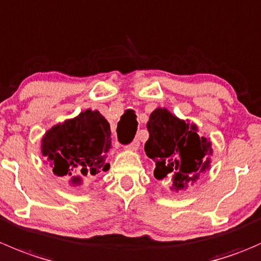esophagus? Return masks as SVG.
Returning <instances> with one entry per match:
<instances>
[{
	"label": "esophagus",
	"mask_w": 261,
	"mask_h": 261,
	"mask_svg": "<svg viewBox=\"0 0 261 261\" xmlns=\"http://www.w3.org/2000/svg\"><path fill=\"white\" fill-rule=\"evenodd\" d=\"M139 146H140V143H139V140H134L133 143H131L130 145L127 146V149L130 151H136L139 149Z\"/></svg>",
	"instance_id": "1"
}]
</instances>
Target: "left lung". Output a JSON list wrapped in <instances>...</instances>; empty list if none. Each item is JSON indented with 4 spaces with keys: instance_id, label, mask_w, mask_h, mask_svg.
<instances>
[{
    "instance_id": "1",
    "label": "left lung",
    "mask_w": 261,
    "mask_h": 261,
    "mask_svg": "<svg viewBox=\"0 0 261 261\" xmlns=\"http://www.w3.org/2000/svg\"><path fill=\"white\" fill-rule=\"evenodd\" d=\"M146 127L149 139L144 149L155 163L154 177L171 181V190H185L211 168L212 141L199 136L195 123L181 120L167 108H155Z\"/></svg>"
}]
</instances>
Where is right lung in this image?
Segmentation results:
<instances>
[{
  "label": "right lung",
  "instance_id": "right-lung-1",
  "mask_svg": "<svg viewBox=\"0 0 261 261\" xmlns=\"http://www.w3.org/2000/svg\"><path fill=\"white\" fill-rule=\"evenodd\" d=\"M40 149L56 176L71 177V185H80L84 177L110 169V123L99 111L87 110L45 131Z\"/></svg>",
  "mask_w": 261,
  "mask_h": 261
}]
</instances>
